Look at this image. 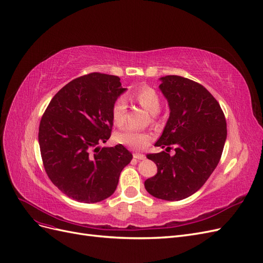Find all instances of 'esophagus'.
<instances>
[{
	"mask_svg": "<svg viewBox=\"0 0 263 263\" xmlns=\"http://www.w3.org/2000/svg\"><path fill=\"white\" fill-rule=\"evenodd\" d=\"M134 158H135V159H138V160H144V159H145L146 157H145V155H142V154L135 153V154H134Z\"/></svg>",
	"mask_w": 263,
	"mask_h": 263,
	"instance_id": "esophagus-1",
	"label": "esophagus"
}]
</instances>
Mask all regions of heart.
<instances>
[{
  "instance_id": "obj_1",
  "label": "heart",
  "mask_w": 263,
  "mask_h": 263,
  "mask_svg": "<svg viewBox=\"0 0 263 263\" xmlns=\"http://www.w3.org/2000/svg\"><path fill=\"white\" fill-rule=\"evenodd\" d=\"M130 98L136 101L142 108H145L147 110V112L153 114V119L155 121L157 115L156 113H158L159 108H160L161 102L160 97H159L158 92L154 87H151L147 84H142L130 94ZM126 110L127 104L125 99L118 98L113 103L112 110H110L112 119L116 126L122 127L125 124ZM116 140L119 144L129 148L142 149L153 140V135L147 132H138L130 128H126L116 135Z\"/></svg>"
}]
</instances>
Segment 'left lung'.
Instances as JSON below:
<instances>
[{"instance_id": "obj_1", "label": "left lung", "mask_w": 263, "mask_h": 263, "mask_svg": "<svg viewBox=\"0 0 263 263\" xmlns=\"http://www.w3.org/2000/svg\"><path fill=\"white\" fill-rule=\"evenodd\" d=\"M160 80L170 116L155 146L168 150L173 145L176 154L147 155L158 172L145 181V187L157 198L180 201L200 190L217 166L227 137L226 118L202 84L180 76Z\"/></svg>"}]
</instances>
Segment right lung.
Returning <instances> with one entry per match:
<instances>
[{
	"mask_svg": "<svg viewBox=\"0 0 263 263\" xmlns=\"http://www.w3.org/2000/svg\"><path fill=\"white\" fill-rule=\"evenodd\" d=\"M116 76L93 72L70 81L54 95L39 124L38 141L47 176L62 193L82 203L112 195L133 155L110 137L113 103L126 89Z\"/></svg>",
	"mask_w": 263,
	"mask_h": 263,
	"instance_id": "obj_1",
	"label": "right lung"
}]
</instances>
